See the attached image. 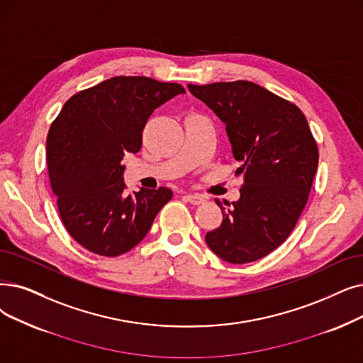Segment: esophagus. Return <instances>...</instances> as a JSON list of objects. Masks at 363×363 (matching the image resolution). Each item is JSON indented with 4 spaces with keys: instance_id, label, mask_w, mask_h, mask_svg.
<instances>
[{
    "instance_id": "1",
    "label": "esophagus",
    "mask_w": 363,
    "mask_h": 363,
    "mask_svg": "<svg viewBox=\"0 0 363 363\" xmlns=\"http://www.w3.org/2000/svg\"><path fill=\"white\" fill-rule=\"evenodd\" d=\"M184 199H185L188 203L196 204V206H197V204H201V203L204 201V197L200 196V194H185Z\"/></svg>"
}]
</instances>
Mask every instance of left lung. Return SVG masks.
Returning a JSON list of instances; mask_svg holds the SVG:
<instances>
[{"label":"left lung","instance_id":"obj_1","mask_svg":"<svg viewBox=\"0 0 363 363\" xmlns=\"http://www.w3.org/2000/svg\"><path fill=\"white\" fill-rule=\"evenodd\" d=\"M188 89L225 123L242 162L240 199L230 208L215 200L223 223L204 239L230 264L261 259L289 238L306 208L319 163L316 139L301 109L252 82Z\"/></svg>","mask_w":363,"mask_h":363}]
</instances>
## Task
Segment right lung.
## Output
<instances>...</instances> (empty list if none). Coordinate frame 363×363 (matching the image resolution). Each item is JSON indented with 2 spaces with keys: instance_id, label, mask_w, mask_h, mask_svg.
<instances>
[{
  "instance_id": "1",
  "label": "right lung",
  "mask_w": 363,
  "mask_h": 363,
  "mask_svg": "<svg viewBox=\"0 0 363 363\" xmlns=\"http://www.w3.org/2000/svg\"><path fill=\"white\" fill-rule=\"evenodd\" d=\"M178 83L120 75L71 96L47 135V167L62 223L101 257H118L143 240L173 193L166 186L125 194L121 166L143 145L157 106L184 93Z\"/></svg>"
}]
</instances>
